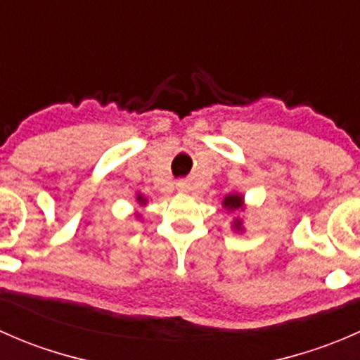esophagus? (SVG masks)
Segmentation results:
<instances>
[{
  "label": "esophagus",
  "instance_id": "esophagus-1",
  "mask_svg": "<svg viewBox=\"0 0 360 360\" xmlns=\"http://www.w3.org/2000/svg\"><path fill=\"white\" fill-rule=\"evenodd\" d=\"M176 188H177V191H181V193H188V191L191 190L190 181H179V183L176 184Z\"/></svg>",
  "mask_w": 360,
  "mask_h": 360
}]
</instances>
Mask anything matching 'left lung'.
<instances>
[{"instance_id": "1", "label": "left lung", "mask_w": 360, "mask_h": 360, "mask_svg": "<svg viewBox=\"0 0 360 360\" xmlns=\"http://www.w3.org/2000/svg\"><path fill=\"white\" fill-rule=\"evenodd\" d=\"M223 207L228 210H238L244 209V197L242 195H226L223 200ZM233 228L235 230H242V221L235 219L233 221Z\"/></svg>"}]
</instances>
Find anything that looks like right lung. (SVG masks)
I'll list each match as a JSON object with an SVG mask.
<instances>
[{
    "label": "right lung",
    "mask_w": 360,
    "mask_h": 360,
    "mask_svg": "<svg viewBox=\"0 0 360 360\" xmlns=\"http://www.w3.org/2000/svg\"><path fill=\"white\" fill-rule=\"evenodd\" d=\"M137 202H139V205H144V203H146V198H144L143 195H137Z\"/></svg>",
    "instance_id": "right-lung-1"
}]
</instances>
